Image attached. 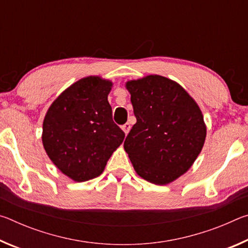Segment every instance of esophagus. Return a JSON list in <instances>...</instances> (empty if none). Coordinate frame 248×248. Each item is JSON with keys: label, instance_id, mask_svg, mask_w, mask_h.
I'll return each mask as SVG.
<instances>
[{"label": "esophagus", "instance_id": "esophagus-1", "mask_svg": "<svg viewBox=\"0 0 248 248\" xmlns=\"http://www.w3.org/2000/svg\"><path fill=\"white\" fill-rule=\"evenodd\" d=\"M121 128H123V130H124V132L125 136H127L128 132L130 131V129H131V125H130V124L127 123V124H124Z\"/></svg>", "mask_w": 248, "mask_h": 248}]
</instances>
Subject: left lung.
<instances>
[{"mask_svg": "<svg viewBox=\"0 0 248 248\" xmlns=\"http://www.w3.org/2000/svg\"><path fill=\"white\" fill-rule=\"evenodd\" d=\"M137 123L124 148L137 174L155 185L171 183L190 169L202 150L200 108L182 86L149 75L127 83Z\"/></svg>", "mask_w": 248, "mask_h": 248, "instance_id": "8db88e82", "label": "left lung"}]
</instances>
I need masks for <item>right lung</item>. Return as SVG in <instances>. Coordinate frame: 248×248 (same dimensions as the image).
I'll return each instance as SVG.
<instances>
[{"instance_id": "obj_1", "label": "right lung", "mask_w": 248, "mask_h": 248, "mask_svg": "<svg viewBox=\"0 0 248 248\" xmlns=\"http://www.w3.org/2000/svg\"><path fill=\"white\" fill-rule=\"evenodd\" d=\"M111 82L98 77L74 83L54 100L44 120L43 143L59 170L75 182L103 173L124 132L112 120Z\"/></svg>"}]
</instances>
